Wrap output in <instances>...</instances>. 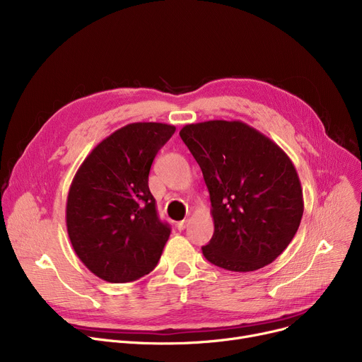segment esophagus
<instances>
[{
    "label": "esophagus",
    "mask_w": 362,
    "mask_h": 362,
    "mask_svg": "<svg viewBox=\"0 0 362 362\" xmlns=\"http://www.w3.org/2000/svg\"><path fill=\"white\" fill-rule=\"evenodd\" d=\"M187 223H189V220H182V221H179V223H177V229H179V230H185Z\"/></svg>",
    "instance_id": "esophagus-1"
}]
</instances>
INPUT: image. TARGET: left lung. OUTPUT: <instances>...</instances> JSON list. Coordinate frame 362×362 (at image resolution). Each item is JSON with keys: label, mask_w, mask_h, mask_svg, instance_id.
I'll return each mask as SVG.
<instances>
[{"label": "left lung", "mask_w": 362, "mask_h": 362, "mask_svg": "<svg viewBox=\"0 0 362 362\" xmlns=\"http://www.w3.org/2000/svg\"><path fill=\"white\" fill-rule=\"evenodd\" d=\"M179 135L210 192L214 235L202 246L204 257L240 273L272 264L303 214L300 182L286 152L239 120L186 124Z\"/></svg>", "instance_id": "obj_1"}]
</instances>
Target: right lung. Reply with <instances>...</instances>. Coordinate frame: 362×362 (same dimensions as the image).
Masks as SVG:
<instances>
[{"instance_id":"1","label":"right lung","mask_w":362,"mask_h":362,"mask_svg":"<svg viewBox=\"0 0 362 362\" xmlns=\"http://www.w3.org/2000/svg\"><path fill=\"white\" fill-rule=\"evenodd\" d=\"M176 127L130 123L95 146L76 171L66 205L67 233L86 269L110 283L151 273L170 236L149 192V170Z\"/></svg>"}]
</instances>
